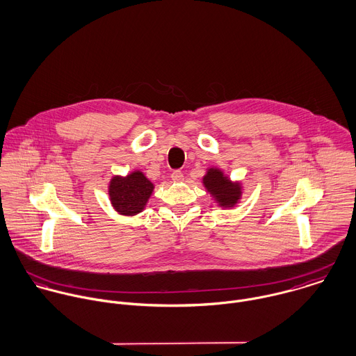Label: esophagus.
I'll return each mask as SVG.
<instances>
[{
    "instance_id": "34e87169",
    "label": "esophagus",
    "mask_w": 356,
    "mask_h": 356,
    "mask_svg": "<svg viewBox=\"0 0 356 356\" xmlns=\"http://www.w3.org/2000/svg\"><path fill=\"white\" fill-rule=\"evenodd\" d=\"M171 179H172L174 182H181V181L184 179V174H182V171H179V170L172 171V172H171Z\"/></svg>"
}]
</instances>
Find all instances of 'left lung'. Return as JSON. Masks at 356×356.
Returning a JSON list of instances; mask_svg holds the SVG:
<instances>
[{
    "label": "left lung",
    "mask_w": 356,
    "mask_h": 356,
    "mask_svg": "<svg viewBox=\"0 0 356 356\" xmlns=\"http://www.w3.org/2000/svg\"><path fill=\"white\" fill-rule=\"evenodd\" d=\"M203 181L208 192H211L223 207L237 203V200L241 196L240 185L230 184V181L226 177H223L222 171L219 170L211 168L204 177Z\"/></svg>",
    "instance_id": "left-lung-1"
}]
</instances>
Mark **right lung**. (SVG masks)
<instances>
[{"instance_id": "1", "label": "right lung", "mask_w": 356, "mask_h": 356, "mask_svg": "<svg viewBox=\"0 0 356 356\" xmlns=\"http://www.w3.org/2000/svg\"><path fill=\"white\" fill-rule=\"evenodd\" d=\"M153 184L140 171L127 177H113L109 185V197L113 208L122 215H136L145 208L152 195Z\"/></svg>"}]
</instances>
